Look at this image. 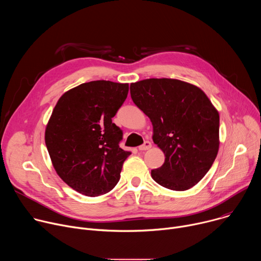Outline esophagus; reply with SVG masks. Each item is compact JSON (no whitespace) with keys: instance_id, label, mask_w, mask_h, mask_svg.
I'll return each instance as SVG.
<instances>
[{"instance_id":"34e87169","label":"esophagus","mask_w":261,"mask_h":261,"mask_svg":"<svg viewBox=\"0 0 261 261\" xmlns=\"http://www.w3.org/2000/svg\"><path fill=\"white\" fill-rule=\"evenodd\" d=\"M151 146H152V143L150 141H144V143L142 145L138 146V150L139 151H146V150H148V148H151Z\"/></svg>"}]
</instances>
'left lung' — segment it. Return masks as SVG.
Segmentation results:
<instances>
[{"label":"left lung","mask_w":261,"mask_h":261,"mask_svg":"<svg viewBox=\"0 0 261 261\" xmlns=\"http://www.w3.org/2000/svg\"><path fill=\"white\" fill-rule=\"evenodd\" d=\"M135 105L150 118L153 141L165 155L153 179L185 191L212 167L219 151V113L198 87L172 79H148L130 85Z\"/></svg>","instance_id":"left-lung-1"}]
</instances>
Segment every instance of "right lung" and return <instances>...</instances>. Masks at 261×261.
Returning <instances> with one entry per match:
<instances>
[{
  "label": "right lung",
  "instance_id": "right-lung-1",
  "mask_svg": "<svg viewBox=\"0 0 261 261\" xmlns=\"http://www.w3.org/2000/svg\"><path fill=\"white\" fill-rule=\"evenodd\" d=\"M128 84L94 81L64 93L45 129V144L58 175L72 189L96 197L113 190L131 152L119 146L113 123L127 98Z\"/></svg>",
  "mask_w": 261,
  "mask_h": 261
}]
</instances>
